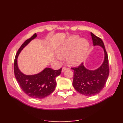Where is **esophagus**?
Listing matches in <instances>:
<instances>
[{
	"label": "esophagus",
	"instance_id": "34e87169",
	"mask_svg": "<svg viewBox=\"0 0 123 123\" xmlns=\"http://www.w3.org/2000/svg\"><path fill=\"white\" fill-rule=\"evenodd\" d=\"M67 69V67H63V68H62V72H64V71H65Z\"/></svg>",
	"mask_w": 123,
	"mask_h": 123
}]
</instances>
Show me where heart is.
Segmentation results:
<instances>
[{
    "label": "heart",
    "mask_w": 123,
    "mask_h": 123,
    "mask_svg": "<svg viewBox=\"0 0 123 123\" xmlns=\"http://www.w3.org/2000/svg\"><path fill=\"white\" fill-rule=\"evenodd\" d=\"M88 41L84 38L79 40L78 35L70 37L57 49V54L61 57L67 56L68 63L78 65L84 59L88 48Z\"/></svg>",
    "instance_id": "obj_1"
}]
</instances>
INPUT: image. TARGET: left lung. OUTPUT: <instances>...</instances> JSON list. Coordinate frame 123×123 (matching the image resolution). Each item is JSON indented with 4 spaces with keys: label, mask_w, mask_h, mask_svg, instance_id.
<instances>
[{
    "label": "left lung",
    "mask_w": 123,
    "mask_h": 123,
    "mask_svg": "<svg viewBox=\"0 0 123 123\" xmlns=\"http://www.w3.org/2000/svg\"><path fill=\"white\" fill-rule=\"evenodd\" d=\"M93 45H99L103 48L105 59L101 66L95 70H89L81 63L79 66L71 68L74 70L72 85L78 92L86 96L97 95L105 87L109 74V62L107 53L103 41L91 32Z\"/></svg>",
    "instance_id": "1"
}]
</instances>
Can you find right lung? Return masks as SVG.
<instances>
[{
    "mask_svg": "<svg viewBox=\"0 0 123 123\" xmlns=\"http://www.w3.org/2000/svg\"><path fill=\"white\" fill-rule=\"evenodd\" d=\"M35 33L25 41L18 49L14 60V74L20 88L28 96L33 98H43L54 91L56 86V78L61 74L62 68L55 70L46 68L42 71L34 75H25L20 71L17 66V57L23 48L35 38Z\"/></svg>",
    "mask_w": 123,
    "mask_h": 123,
    "instance_id": "obj_1",
    "label": "right lung"
}]
</instances>
